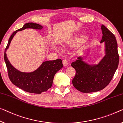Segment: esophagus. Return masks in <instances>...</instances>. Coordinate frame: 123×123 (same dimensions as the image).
<instances>
[{"label": "esophagus", "mask_w": 123, "mask_h": 123, "mask_svg": "<svg viewBox=\"0 0 123 123\" xmlns=\"http://www.w3.org/2000/svg\"><path fill=\"white\" fill-rule=\"evenodd\" d=\"M63 64L64 67H67V66L68 65V62L65 59L63 60Z\"/></svg>", "instance_id": "obj_1"}]
</instances>
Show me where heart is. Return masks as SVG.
I'll list each match as a JSON object with an SVG mask.
<instances>
[{
	"label": "heart",
	"instance_id": "1",
	"mask_svg": "<svg viewBox=\"0 0 123 123\" xmlns=\"http://www.w3.org/2000/svg\"><path fill=\"white\" fill-rule=\"evenodd\" d=\"M87 39V36L86 35H80V36L75 38V39L70 41L67 44L64 45V47H66L67 46H71V47H75L78 46L79 44H81V43L84 42Z\"/></svg>",
	"mask_w": 123,
	"mask_h": 123
}]
</instances>
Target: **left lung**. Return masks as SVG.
I'll list each match as a JSON object with an SVG mask.
<instances>
[{
	"mask_svg": "<svg viewBox=\"0 0 123 123\" xmlns=\"http://www.w3.org/2000/svg\"><path fill=\"white\" fill-rule=\"evenodd\" d=\"M102 38L100 43H104L105 55L97 64H89L86 61L90 52L77 58L71 63L76 70L73 80L75 88L83 93L97 92L105 88L109 84L118 67V44L115 36L101 25Z\"/></svg>",
	"mask_w": 123,
	"mask_h": 123,
	"instance_id": "obj_1",
	"label": "left lung"
}]
</instances>
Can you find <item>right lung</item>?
<instances>
[{"instance_id":"add662e5","label":"right lung","mask_w":123,"mask_h":123,"mask_svg":"<svg viewBox=\"0 0 123 123\" xmlns=\"http://www.w3.org/2000/svg\"><path fill=\"white\" fill-rule=\"evenodd\" d=\"M43 27L42 25L33 22L25 24L23 27L16 30L11 35L4 55L9 77L11 82L21 89L30 93L40 94L43 92L47 91L52 87L54 75L63 67L62 60L58 59L43 62L36 70L32 72H22L11 65L7 59L6 52L13 37L18 31L26 29L42 30Z\"/></svg>"}]
</instances>
